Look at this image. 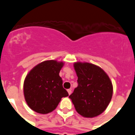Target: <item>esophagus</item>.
Masks as SVG:
<instances>
[{
    "label": "esophagus",
    "instance_id": "1",
    "mask_svg": "<svg viewBox=\"0 0 135 135\" xmlns=\"http://www.w3.org/2000/svg\"><path fill=\"white\" fill-rule=\"evenodd\" d=\"M67 90H68V93L69 95H71V89H68Z\"/></svg>",
    "mask_w": 135,
    "mask_h": 135
}]
</instances>
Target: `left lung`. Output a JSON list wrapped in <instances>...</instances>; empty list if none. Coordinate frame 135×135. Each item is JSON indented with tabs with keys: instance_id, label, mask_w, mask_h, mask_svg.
Instances as JSON below:
<instances>
[{
	"instance_id": "8db88e82",
	"label": "left lung",
	"mask_w": 135,
	"mask_h": 135,
	"mask_svg": "<svg viewBox=\"0 0 135 135\" xmlns=\"http://www.w3.org/2000/svg\"><path fill=\"white\" fill-rule=\"evenodd\" d=\"M78 76V86L70 95L75 109L85 118L103 113L109 105L113 86L109 76L101 68L89 63L74 64Z\"/></svg>"
}]
</instances>
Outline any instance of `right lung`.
<instances>
[{
	"label": "right lung",
	"instance_id": "1",
	"mask_svg": "<svg viewBox=\"0 0 135 135\" xmlns=\"http://www.w3.org/2000/svg\"><path fill=\"white\" fill-rule=\"evenodd\" d=\"M63 65V62L45 61L36 65L26 76L23 93L32 110L48 114L55 109L62 97L68 96L59 75Z\"/></svg>",
	"mask_w": 135,
	"mask_h": 135
}]
</instances>
